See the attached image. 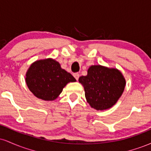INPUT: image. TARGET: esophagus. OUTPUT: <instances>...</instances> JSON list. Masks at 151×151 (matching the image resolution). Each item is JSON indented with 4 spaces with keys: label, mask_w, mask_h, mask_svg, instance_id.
Instances as JSON below:
<instances>
[{
    "label": "esophagus",
    "mask_w": 151,
    "mask_h": 151,
    "mask_svg": "<svg viewBox=\"0 0 151 151\" xmlns=\"http://www.w3.org/2000/svg\"><path fill=\"white\" fill-rule=\"evenodd\" d=\"M73 76L74 77V78H75L76 79H77V80H78V79H79V74H78V73H74V74H73Z\"/></svg>",
    "instance_id": "obj_1"
}]
</instances>
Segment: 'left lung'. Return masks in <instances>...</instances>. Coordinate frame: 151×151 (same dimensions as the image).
Segmentation results:
<instances>
[{"instance_id": "1", "label": "left lung", "mask_w": 151, "mask_h": 151, "mask_svg": "<svg viewBox=\"0 0 151 151\" xmlns=\"http://www.w3.org/2000/svg\"><path fill=\"white\" fill-rule=\"evenodd\" d=\"M84 86L86 101L96 110L110 109L116 103L124 92L126 79L116 68L102 65H91L87 75L79 77Z\"/></svg>"}]
</instances>
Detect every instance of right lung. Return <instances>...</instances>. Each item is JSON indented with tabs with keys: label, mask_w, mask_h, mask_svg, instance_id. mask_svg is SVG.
<instances>
[{
	"label": "right lung",
	"mask_w": 151,
	"mask_h": 151,
	"mask_svg": "<svg viewBox=\"0 0 151 151\" xmlns=\"http://www.w3.org/2000/svg\"><path fill=\"white\" fill-rule=\"evenodd\" d=\"M75 79L62 69L52 58L39 60L31 64L25 74V82L36 97L44 101H53L62 93L69 82Z\"/></svg>",
	"instance_id": "obj_1"
}]
</instances>
